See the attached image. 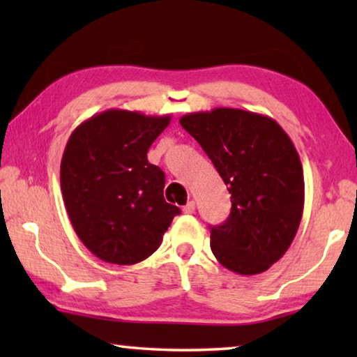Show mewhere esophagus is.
Wrapping results in <instances>:
<instances>
[{
  "label": "esophagus",
  "instance_id": "1",
  "mask_svg": "<svg viewBox=\"0 0 357 357\" xmlns=\"http://www.w3.org/2000/svg\"><path fill=\"white\" fill-rule=\"evenodd\" d=\"M183 213L184 214H193L195 213V202H189L185 204V206H183Z\"/></svg>",
  "mask_w": 357,
  "mask_h": 357
}]
</instances>
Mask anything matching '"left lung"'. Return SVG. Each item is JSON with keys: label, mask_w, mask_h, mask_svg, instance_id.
I'll return each instance as SVG.
<instances>
[{"label": "left lung", "mask_w": 357, "mask_h": 357, "mask_svg": "<svg viewBox=\"0 0 357 357\" xmlns=\"http://www.w3.org/2000/svg\"><path fill=\"white\" fill-rule=\"evenodd\" d=\"M179 123L231 193L227 222L211 228L214 257L241 275L264 273L289 249L304 211V172L291 138L273 118L241 108L187 113Z\"/></svg>", "instance_id": "left-lung-1"}]
</instances>
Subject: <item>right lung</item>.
I'll list each match as a JSON object with an SVG mask.
<instances>
[{"label": "right lung", "mask_w": 357, "mask_h": 357, "mask_svg": "<svg viewBox=\"0 0 357 357\" xmlns=\"http://www.w3.org/2000/svg\"><path fill=\"white\" fill-rule=\"evenodd\" d=\"M172 116L110 108L72 132L61 159L66 211L84 247L105 263L135 264L159 249L181 209L148 149Z\"/></svg>", "instance_id": "add662e5"}]
</instances>
